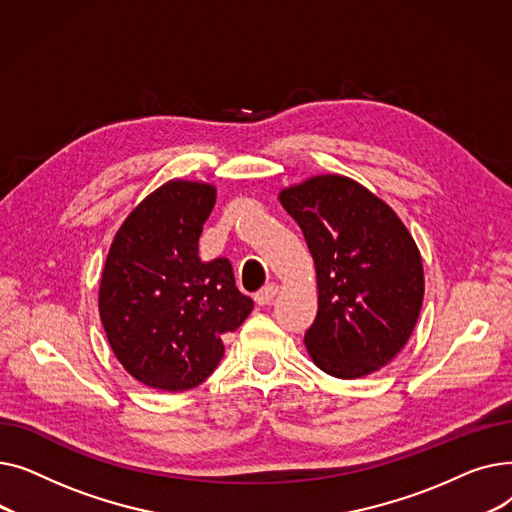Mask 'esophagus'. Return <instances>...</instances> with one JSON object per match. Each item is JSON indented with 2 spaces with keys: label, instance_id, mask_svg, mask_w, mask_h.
Listing matches in <instances>:
<instances>
[{
  "label": "esophagus",
  "instance_id": "1",
  "mask_svg": "<svg viewBox=\"0 0 512 512\" xmlns=\"http://www.w3.org/2000/svg\"><path fill=\"white\" fill-rule=\"evenodd\" d=\"M278 294V284H267L263 286L259 292H255V303L257 305H270L274 301V297Z\"/></svg>",
  "mask_w": 512,
  "mask_h": 512
}]
</instances>
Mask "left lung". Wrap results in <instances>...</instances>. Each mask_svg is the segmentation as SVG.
Wrapping results in <instances>:
<instances>
[{
  "mask_svg": "<svg viewBox=\"0 0 512 512\" xmlns=\"http://www.w3.org/2000/svg\"><path fill=\"white\" fill-rule=\"evenodd\" d=\"M301 226L317 280L305 334L313 363L340 380L388 365L409 342L423 305V263L396 211L342 174H317L278 193Z\"/></svg>",
  "mask_w": 512,
  "mask_h": 512,
  "instance_id": "8db88e82",
  "label": "left lung"
}]
</instances>
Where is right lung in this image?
<instances>
[{
	"mask_svg": "<svg viewBox=\"0 0 512 512\" xmlns=\"http://www.w3.org/2000/svg\"><path fill=\"white\" fill-rule=\"evenodd\" d=\"M211 182L172 178L118 228L99 282V317L120 365L161 392L205 382L222 336L253 311L226 257L203 261L199 236L215 205Z\"/></svg>",
	"mask_w": 512,
	"mask_h": 512,
	"instance_id": "obj_1",
	"label": "right lung"
}]
</instances>
